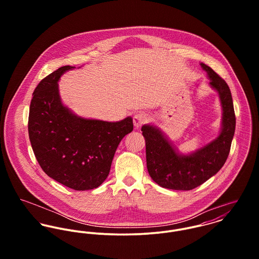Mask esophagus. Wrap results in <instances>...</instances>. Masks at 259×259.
I'll return each instance as SVG.
<instances>
[{"mask_svg":"<svg viewBox=\"0 0 259 259\" xmlns=\"http://www.w3.org/2000/svg\"><path fill=\"white\" fill-rule=\"evenodd\" d=\"M148 120V115L147 113H144V112L137 113V114L134 116V124H135L136 128H140L143 124L147 123Z\"/></svg>","mask_w":259,"mask_h":259,"instance_id":"34e87169","label":"esophagus"}]
</instances>
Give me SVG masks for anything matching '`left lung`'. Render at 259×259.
Segmentation results:
<instances>
[{"label": "left lung", "instance_id": "8db88e82", "mask_svg": "<svg viewBox=\"0 0 259 259\" xmlns=\"http://www.w3.org/2000/svg\"><path fill=\"white\" fill-rule=\"evenodd\" d=\"M219 94L222 108L220 135L207 145L190 153L179 151L168 138L153 124L142 127L146 140L148 171L154 183L175 190L193 189L217 175L225 163L235 131V114L230 90L210 67L200 63Z\"/></svg>", "mask_w": 259, "mask_h": 259}]
</instances>
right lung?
Wrapping results in <instances>:
<instances>
[{"label":"right lung","instance_id":"1","mask_svg":"<svg viewBox=\"0 0 259 259\" xmlns=\"http://www.w3.org/2000/svg\"><path fill=\"white\" fill-rule=\"evenodd\" d=\"M65 66L47 75L34 91L29 113V137L41 169L74 190L94 189L108 178L117 146L134 130L133 117L105 121L76 115L61 100Z\"/></svg>","mask_w":259,"mask_h":259}]
</instances>
